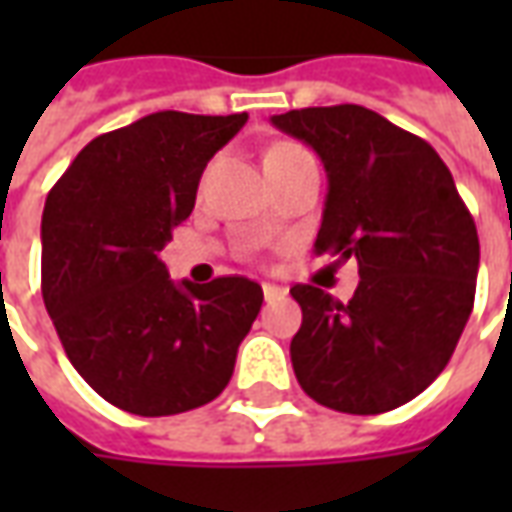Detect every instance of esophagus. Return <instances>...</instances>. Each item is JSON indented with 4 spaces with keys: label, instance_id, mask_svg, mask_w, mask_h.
<instances>
[{
    "label": "esophagus",
    "instance_id": "34e87169",
    "mask_svg": "<svg viewBox=\"0 0 512 512\" xmlns=\"http://www.w3.org/2000/svg\"><path fill=\"white\" fill-rule=\"evenodd\" d=\"M285 293H288V290H285V288H279V285H271V282H266V285H263V296H266V301L282 299V296H285Z\"/></svg>",
    "mask_w": 512,
    "mask_h": 512
}]
</instances>
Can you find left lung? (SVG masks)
Segmentation results:
<instances>
[{
    "label": "left lung",
    "instance_id": "8db88e82",
    "mask_svg": "<svg viewBox=\"0 0 512 512\" xmlns=\"http://www.w3.org/2000/svg\"><path fill=\"white\" fill-rule=\"evenodd\" d=\"M271 123L310 145L329 191L315 252L359 263L343 304L293 285L301 389L345 414H384L428 389L474 307L480 241L450 169L419 136L356 104L310 106Z\"/></svg>",
    "mask_w": 512,
    "mask_h": 512
}]
</instances>
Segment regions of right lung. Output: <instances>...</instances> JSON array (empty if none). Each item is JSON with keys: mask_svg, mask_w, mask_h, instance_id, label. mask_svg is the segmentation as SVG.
<instances>
[{"mask_svg": "<svg viewBox=\"0 0 512 512\" xmlns=\"http://www.w3.org/2000/svg\"><path fill=\"white\" fill-rule=\"evenodd\" d=\"M246 120L147 115L95 136L46 197V310L79 376L128 414L169 417L222 395L260 312L252 279L175 285L158 257Z\"/></svg>", "mask_w": 512, "mask_h": 512, "instance_id": "right-lung-1", "label": "right lung"}]
</instances>
